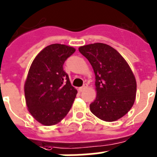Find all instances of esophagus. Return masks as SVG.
<instances>
[{
    "label": "esophagus",
    "instance_id": "1",
    "mask_svg": "<svg viewBox=\"0 0 157 157\" xmlns=\"http://www.w3.org/2000/svg\"><path fill=\"white\" fill-rule=\"evenodd\" d=\"M87 84L86 83H85L83 85V86H81V87H79V89H78V90H79V91H82V90H85V89H86V88H87Z\"/></svg>",
    "mask_w": 157,
    "mask_h": 157
}]
</instances>
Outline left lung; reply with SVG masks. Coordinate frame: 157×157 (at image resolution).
Masks as SVG:
<instances>
[{
    "label": "left lung",
    "instance_id": "obj_1",
    "mask_svg": "<svg viewBox=\"0 0 157 157\" xmlns=\"http://www.w3.org/2000/svg\"><path fill=\"white\" fill-rule=\"evenodd\" d=\"M95 75L97 96L90 111L100 120L112 122L126 115L133 106L136 82L130 67L111 46L94 43L79 47Z\"/></svg>",
    "mask_w": 157,
    "mask_h": 157
}]
</instances>
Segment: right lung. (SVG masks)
<instances>
[{"label": "right lung", "instance_id": "obj_1", "mask_svg": "<svg viewBox=\"0 0 157 157\" xmlns=\"http://www.w3.org/2000/svg\"><path fill=\"white\" fill-rule=\"evenodd\" d=\"M71 46L52 44L37 54L25 83L27 107L35 120L46 126L59 123L71 110L77 94L63 70L75 53Z\"/></svg>", "mask_w": 157, "mask_h": 157}]
</instances>
